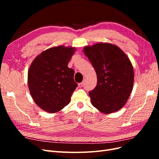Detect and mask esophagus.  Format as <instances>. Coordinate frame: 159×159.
<instances>
[{
    "label": "esophagus",
    "instance_id": "esophagus-1",
    "mask_svg": "<svg viewBox=\"0 0 159 159\" xmlns=\"http://www.w3.org/2000/svg\"><path fill=\"white\" fill-rule=\"evenodd\" d=\"M83 85H84V82H81V83H80V84H78V87L79 88H81L83 86Z\"/></svg>",
    "mask_w": 159,
    "mask_h": 159
}]
</instances>
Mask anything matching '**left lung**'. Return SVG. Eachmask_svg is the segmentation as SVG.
<instances>
[{
	"mask_svg": "<svg viewBox=\"0 0 159 159\" xmlns=\"http://www.w3.org/2000/svg\"><path fill=\"white\" fill-rule=\"evenodd\" d=\"M84 53L98 78L95 88L89 92L91 104L105 114L121 109L134 83V70L127 56L117 46L102 42L85 46Z\"/></svg>",
	"mask_w": 159,
	"mask_h": 159,
	"instance_id": "left-lung-1",
	"label": "left lung"
}]
</instances>
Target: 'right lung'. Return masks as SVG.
Returning <instances> with one entry per match:
<instances>
[{"label": "right lung", "instance_id": "right-lung-1", "mask_svg": "<svg viewBox=\"0 0 159 159\" xmlns=\"http://www.w3.org/2000/svg\"><path fill=\"white\" fill-rule=\"evenodd\" d=\"M74 47L59 46L42 52L33 60L28 72L32 99L45 111L54 113L66 106L78 86L74 71L68 67Z\"/></svg>", "mask_w": 159, "mask_h": 159}]
</instances>
